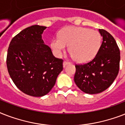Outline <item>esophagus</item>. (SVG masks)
<instances>
[{"label": "esophagus", "instance_id": "esophagus-1", "mask_svg": "<svg viewBox=\"0 0 125 125\" xmlns=\"http://www.w3.org/2000/svg\"><path fill=\"white\" fill-rule=\"evenodd\" d=\"M70 63H71L70 62H65H65H63V67H65L67 65L70 64Z\"/></svg>", "mask_w": 125, "mask_h": 125}]
</instances>
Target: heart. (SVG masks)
<instances>
[{"label": "heart", "instance_id": "1", "mask_svg": "<svg viewBox=\"0 0 125 125\" xmlns=\"http://www.w3.org/2000/svg\"><path fill=\"white\" fill-rule=\"evenodd\" d=\"M102 38L96 30L78 26H69L61 30L59 38H54L51 47L57 56H60L69 47L71 56L76 62L87 63L94 58L100 49Z\"/></svg>", "mask_w": 125, "mask_h": 125}]
</instances>
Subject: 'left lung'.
I'll list each match as a JSON object with an SVG mask.
<instances>
[{
	"instance_id": "left-lung-1",
	"label": "left lung",
	"mask_w": 125,
	"mask_h": 125,
	"mask_svg": "<svg viewBox=\"0 0 125 125\" xmlns=\"http://www.w3.org/2000/svg\"><path fill=\"white\" fill-rule=\"evenodd\" d=\"M103 37L99 51L93 60L83 65H76L74 80L83 92L97 94L110 86L119 69L120 51L110 33L99 29Z\"/></svg>"
}]
</instances>
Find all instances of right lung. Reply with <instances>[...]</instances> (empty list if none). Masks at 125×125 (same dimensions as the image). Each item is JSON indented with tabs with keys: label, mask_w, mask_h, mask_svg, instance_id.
Returning a JSON list of instances; mask_svg holds the SVG:
<instances>
[{
	"label": "right lung",
	"mask_w": 125,
	"mask_h": 125,
	"mask_svg": "<svg viewBox=\"0 0 125 125\" xmlns=\"http://www.w3.org/2000/svg\"><path fill=\"white\" fill-rule=\"evenodd\" d=\"M46 26L33 25L13 38L7 54V68L21 91L33 97L47 95L63 70V60L55 58L42 34Z\"/></svg>",
	"instance_id": "right-lung-1"
}]
</instances>
